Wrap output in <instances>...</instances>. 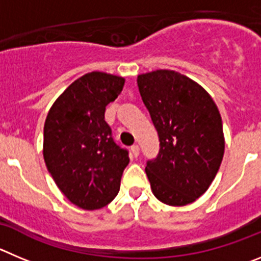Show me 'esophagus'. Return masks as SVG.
Masks as SVG:
<instances>
[{
  "mask_svg": "<svg viewBox=\"0 0 261 261\" xmlns=\"http://www.w3.org/2000/svg\"><path fill=\"white\" fill-rule=\"evenodd\" d=\"M131 153H133L134 157H138L139 153H140V148H139V145H133V147H131Z\"/></svg>",
  "mask_w": 261,
  "mask_h": 261,
  "instance_id": "1",
  "label": "esophagus"
}]
</instances>
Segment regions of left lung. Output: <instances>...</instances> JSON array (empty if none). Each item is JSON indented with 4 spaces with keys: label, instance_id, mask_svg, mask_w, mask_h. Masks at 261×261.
Wrapping results in <instances>:
<instances>
[{
    "label": "left lung",
    "instance_id": "8db88e82",
    "mask_svg": "<svg viewBox=\"0 0 261 261\" xmlns=\"http://www.w3.org/2000/svg\"><path fill=\"white\" fill-rule=\"evenodd\" d=\"M143 103L160 138L157 157L145 172L155 198L186 206L207 191L224 155L223 122L213 97L179 72L138 75Z\"/></svg>",
    "mask_w": 261,
    "mask_h": 261
}]
</instances>
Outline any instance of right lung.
Wrapping results in <instances>:
<instances>
[{"label": "right lung", "instance_id": "1", "mask_svg": "<svg viewBox=\"0 0 261 261\" xmlns=\"http://www.w3.org/2000/svg\"><path fill=\"white\" fill-rule=\"evenodd\" d=\"M125 79L91 72L75 80L48 111L43 127V158L58 188L73 204L97 210L113 201L130 162L114 143L104 119Z\"/></svg>", "mask_w": 261, "mask_h": 261}]
</instances>
